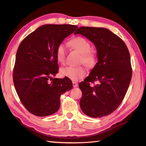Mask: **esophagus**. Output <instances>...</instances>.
I'll use <instances>...</instances> for the list:
<instances>
[{
  "label": "esophagus",
  "mask_w": 146,
  "mask_h": 146,
  "mask_svg": "<svg viewBox=\"0 0 146 146\" xmlns=\"http://www.w3.org/2000/svg\"><path fill=\"white\" fill-rule=\"evenodd\" d=\"M72 84H73V87L74 88H76V87H77V86H78V84L76 82H72Z\"/></svg>",
  "instance_id": "1"
}]
</instances>
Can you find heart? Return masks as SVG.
Masks as SVG:
<instances>
[{"instance_id":"1","label":"heart","mask_w":146,"mask_h":146,"mask_svg":"<svg viewBox=\"0 0 146 146\" xmlns=\"http://www.w3.org/2000/svg\"><path fill=\"white\" fill-rule=\"evenodd\" d=\"M70 47L76 49L81 54V62L86 65L88 67H93L97 63V57L93 52L90 51L89 41L81 37H77L71 39L69 42ZM56 58L57 61L63 64L65 59V48L64 44H60L56 49ZM60 74L63 77L70 79L72 81H78L86 75V70L82 67H70L67 66L62 68Z\"/></svg>"}]
</instances>
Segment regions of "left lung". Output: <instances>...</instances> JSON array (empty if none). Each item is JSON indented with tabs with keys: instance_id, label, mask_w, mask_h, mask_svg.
<instances>
[{
	"instance_id": "obj_1",
	"label": "left lung",
	"mask_w": 146,
	"mask_h": 146,
	"mask_svg": "<svg viewBox=\"0 0 146 146\" xmlns=\"http://www.w3.org/2000/svg\"><path fill=\"white\" fill-rule=\"evenodd\" d=\"M94 44L98 62L89 76L81 82L80 107L92 117H102L113 112L121 103L132 76L130 53L123 40L111 30L100 27H81L74 32ZM98 84L91 87L90 82Z\"/></svg>"
}]
</instances>
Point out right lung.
I'll return each mask as SVG.
<instances>
[{"mask_svg": "<svg viewBox=\"0 0 146 146\" xmlns=\"http://www.w3.org/2000/svg\"><path fill=\"white\" fill-rule=\"evenodd\" d=\"M78 29L72 25H44L27 35L16 55L13 82L25 107L37 116L57 112L60 97L72 88L69 79L54 78L58 71L56 49Z\"/></svg>", "mask_w": 146, "mask_h": 146, "instance_id": "right-lung-1", "label": "right lung"}]
</instances>
